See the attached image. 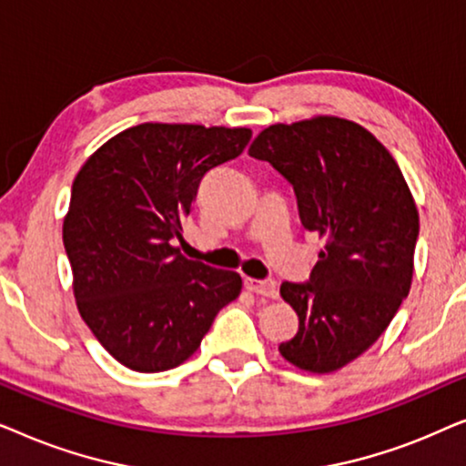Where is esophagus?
Returning <instances> with one entry per match:
<instances>
[{
	"instance_id": "obj_1",
	"label": "esophagus",
	"mask_w": 466,
	"mask_h": 466,
	"mask_svg": "<svg viewBox=\"0 0 466 466\" xmlns=\"http://www.w3.org/2000/svg\"><path fill=\"white\" fill-rule=\"evenodd\" d=\"M244 286L254 295L267 297V299H276L278 297V284L273 279H254V278H246Z\"/></svg>"
}]
</instances>
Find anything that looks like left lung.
<instances>
[{"label": "left lung", "mask_w": 466, "mask_h": 466, "mask_svg": "<svg viewBox=\"0 0 466 466\" xmlns=\"http://www.w3.org/2000/svg\"><path fill=\"white\" fill-rule=\"evenodd\" d=\"M248 155L292 184L301 225L324 239L309 282L279 286L299 316L279 354L303 371L333 373L378 341L410 295L416 201L384 144L339 116L267 127Z\"/></svg>", "instance_id": "left-lung-1"}]
</instances>
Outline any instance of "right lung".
Returning <instances> with one entry per match:
<instances>
[{
    "instance_id": "right-lung-1",
    "label": "right lung",
    "mask_w": 466,
    "mask_h": 466,
    "mask_svg": "<svg viewBox=\"0 0 466 466\" xmlns=\"http://www.w3.org/2000/svg\"><path fill=\"white\" fill-rule=\"evenodd\" d=\"M250 137L246 127L144 123L107 139L76 176L63 220L76 305L120 365H182L238 299L239 273L182 257L174 239L203 176L238 158Z\"/></svg>"
}]
</instances>
